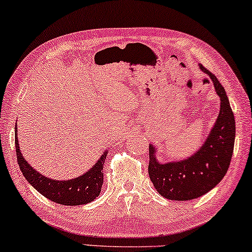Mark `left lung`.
Returning <instances> with one entry per match:
<instances>
[{
	"label": "left lung",
	"instance_id": "8db88e82",
	"mask_svg": "<svg viewBox=\"0 0 252 252\" xmlns=\"http://www.w3.org/2000/svg\"><path fill=\"white\" fill-rule=\"evenodd\" d=\"M200 69L211 78L220 97V111L208 136L189 157L163 163L157 148L149 146V177L165 199L187 201L203 195L223 179L230 165L235 143V117L227 93L218 78L202 65Z\"/></svg>",
	"mask_w": 252,
	"mask_h": 252
}]
</instances>
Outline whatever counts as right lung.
Listing matches in <instances>:
<instances>
[{"label":"right lung","instance_id":"obj_1","mask_svg":"<svg viewBox=\"0 0 252 252\" xmlns=\"http://www.w3.org/2000/svg\"><path fill=\"white\" fill-rule=\"evenodd\" d=\"M15 143L17 161L22 173L29 181V184L33 189H36L41 195L50 199L51 201L65 206L86 205L98 196L103 184L102 168L108 150L103 152V155H101V157L93 166L81 176L74 179L56 180L43 176L25 160L20 150V143L17 138V124L15 126Z\"/></svg>","mask_w":252,"mask_h":252}]
</instances>
